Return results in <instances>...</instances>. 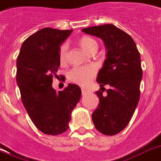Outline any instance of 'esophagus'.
Segmentation results:
<instances>
[{
    "instance_id": "esophagus-1",
    "label": "esophagus",
    "mask_w": 161,
    "mask_h": 161,
    "mask_svg": "<svg viewBox=\"0 0 161 161\" xmlns=\"http://www.w3.org/2000/svg\"><path fill=\"white\" fill-rule=\"evenodd\" d=\"M90 93V92L88 90H86L84 88H82V94H83V95H86V94H88V93Z\"/></svg>"
}]
</instances>
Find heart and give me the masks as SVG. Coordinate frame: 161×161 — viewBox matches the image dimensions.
<instances>
[{
    "instance_id": "obj_1",
    "label": "heart",
    "mask_w": 161,
    "mask_h": 161,
    "mask_svg": "<svg viewBox=\"0 0 161 161\" xmlns=\"http://www.w3.org/2000/svg\"><path fill=\"white\" fill-rule=\"evenodd\" d=\"M78 45L87 53L91 54L98 50V44L95 39L89 36H83L78 39ZM67 52L68 45L63 43L59 47L58 58L61 64H64L67 61ZM97 68L94 66L82 67V68H73L68 73V80L73 83H76L82 87H86L90 83L92 78L95 76Z\"/></svg>"
}]
</instances>
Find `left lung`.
Listing matches in <instances>:
<instances>
[{
	"label": "left lung",
	"instance_id": "left-lung-1",
	"mask_svg": "<svg viewBox=\"0 0 161 161\" xmlns=\"http://www.w3.org/2000/svg\"><path fill=\"white\" fill-rule=\"evenodd\" d=\"M83 31L102 38L106 46L107 58L97 78L101 86V91L96 92L99 103L92 119L96 130L114 135L129 125L140 100L143 75L140 53L132 37L112 24L87 27ZM105 85L110 88L103 96Z\"/></svg>",
	"mask_w": 161,
	"mask_h": 161
}]
</instances>
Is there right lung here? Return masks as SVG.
Instances as JSON below:
<instances>
[{
  "label": "right lung",
  "mask_w": 161,
  "mask_h": 161,
  "mask_svg": "<svg viewBox=\"0 0 161 161\" xmlns=\"http://www.w3.org/2000/svg\"><path fill=\"white\" fill-rule=\"evenodd\" d=\"M72 31L41 29L23 42L16 59L21 102L35 126L46 135H61L68 130L71 113L82 93L77 84H68L63 91L53 88L60 66L59 46Z\"/></svg>",
  "instance_id": "1"
}]
</instances>
